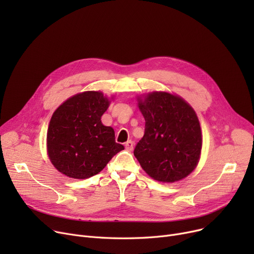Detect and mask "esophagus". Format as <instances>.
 <instances>
[{
    "label": "esophagus",
    "instance_id": "34e87169",
    "mask_svg": "<svg viewBox=\"0 0 254 254\" xmlns=\"http://www.w3.org/2000/svg\"><path fill=\"white\" fill-rule=\"evenodd\" d=\"M126 149L127 150H128V151H130V150H132V148H134V142H132V141H127V143H126Z\"/></svg>",
    "mask_w": 254,
    "mask_h": 254
}]
</instances>
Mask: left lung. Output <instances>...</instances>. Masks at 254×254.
<instances>
[{"label": "left lung", "mask_w": 254, "mask_h": 254, "mask_svg": "<svg viewBox=\"0 0 254 254\" xmlns=\"http://www.w3.org/2000/svg\"><path fill=\"white\" fill-rule=\"evenodd\" d=\"M145 118L143 138L134 155L154 180L176 182L195 169L202 150V131L191 106L165 91L139 99Z\"/></svg>", "instance_id": "left-lung-1"}]
</instances>
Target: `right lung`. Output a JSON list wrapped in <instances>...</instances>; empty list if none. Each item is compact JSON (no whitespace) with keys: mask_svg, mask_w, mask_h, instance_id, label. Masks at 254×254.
<instances>
[{"mask_svg":"<svg viewBox=\"0 0 254 254\" xmlns=\"http://www.w3.org/2000/svg\"><path fill=\"white\" fill-rule=\"evenodd\" d=\"M109 104L101 91H84L64 102L52 114L47 152L62 174L74 179L89 178L125 149L115 142L114 129L101 122Z\"/></svg>","mask_w":254,"mask_h":254,"instance_id":"obj_1","label":"right lung"}]
</instances>
